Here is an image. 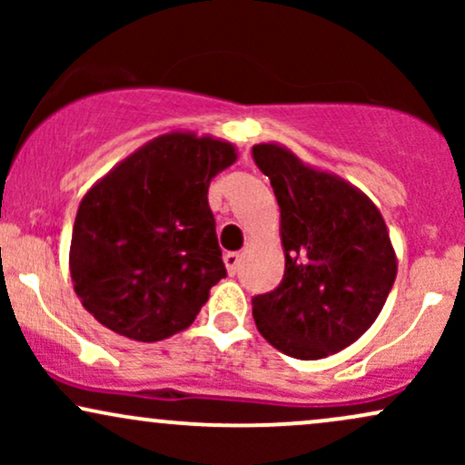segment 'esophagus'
I'll list each match as a JSON object with an SVG mask.
<instances>
[{
  "mask_svg": "<svg viewBox=\"0 0 465 465\" xmlns=\"http://www.w3.org/2000/svg\"><path fill=\"white\" fill-rule=\"evenodd\" d=\"M223 262H225L229 275H236L238 264H240V255L236 253V251H227V253L223 255Z\"/></svg>",
  "mask_w": 465,
  "mask_h": 465,
  "instance_id": "obj_1",
  "label": "esophagus"
}]
</instances>
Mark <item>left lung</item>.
Wrapping results in <instances>:
<instances>
[{
    "label": "left lung",
    "mask_w": 465,
    "mask_h": 465,
    "mask_svg": "<svg viewBox=\"0 0 465 465\" xmlns=\"http://www.w3.org/2000/svg\"><path fill=\"white\" fill-rule=\"evenodd\" d=\"M253 159L273 185L286 258L282 284L251 300L255 325L292 359H325L371 328L396 282L385 218L365 192L282 143H255Z\"/></svg>",
    "instance_id": "1"
}]
</instances>
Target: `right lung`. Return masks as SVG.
I'll return each mask as SVG.
<instances>
[{
  "mask_svg": "<svg viewBox=\"0 0 465 465\" xmlns=\"http://www.w3.org/2000/svg\"><path fill=\"white\" fill-rule=\"evenodd\" d=\"M236 159L232 142L170 131L89 188L74 221L69 273L95 322L142 343L190 328L227 275L207 190Z\"/></svg>",
  "mask_w": 465,
  "mask_h": 465,
  "instance_id": "obj_1",
  "label": "right lung"
}]
</instances>
